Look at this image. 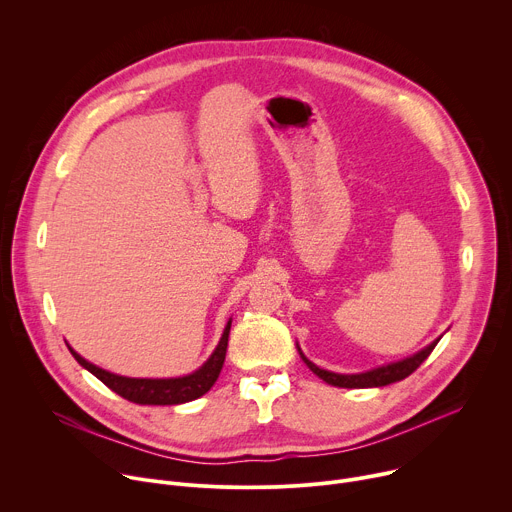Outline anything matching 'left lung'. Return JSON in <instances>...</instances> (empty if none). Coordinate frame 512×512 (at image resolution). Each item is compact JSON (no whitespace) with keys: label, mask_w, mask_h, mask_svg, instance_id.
I'll list each match as a JSON object with an SVG mask.
<instances>
[{"label":"left lung","mask_w":512,"mask_h":512,"mask_svg":"<svg viewBox=\"0 0 512 512\" xmlns=\"http://www.w3.org/2000/svg\"><path fill=\"white\" fill-rule=\"evenodd\" d=\"M437 342H440V338L433 340L427 348H423L421 352H417L405 360L391 362V364H387V367H379V369L360 373V375H336V373L324 371V369L316 367L312 360H308L300 348L298 350H300L304 362L310 367V371L314 375H318L322 381H326L328 385L346 387V389H367V387H385V385H391V383H397V381H403L405 377H409L413 371H417L419 364L431 354V350L435 348Z\"/></svg>","instance_id":"1"}]
</instances>
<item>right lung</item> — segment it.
<instances>
[{"instance_id": "right-lung-1", "label": "right lung", "mask_w": 512, "mask_h": 512, "mask_svg": "<svg viewBox=\"0 0 512 512\" xmlns=\"http://www.w3.org/2000/svg\"><path fill=\"white\" fill-rule=\"evenodd\" d=\"M229 332H231V322L227 324L223 338H221V342H218L216 350L210 354V358L202 364V367L196 373L178 377V379L119 377V375H113V373H107V371L95 367V364L85 360L70 346H68V350L72 356L77 358L81 367L91 371L103 385H107L113 393H117L119 397L131 401V403H137V405H180V403L194 401V399L202 397L204 393H208L210 387L214 385V381L218 379V375H221L225 356H227V346H229Z\"/></svg>"}]
</instances>
